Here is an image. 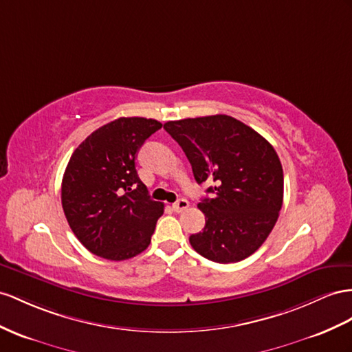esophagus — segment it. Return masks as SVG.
<instances>
[{
	"label": "esophagus",
	"mask_w": 352,
	"mask_h": 352,
	"mask_svg": "<svg viewBox=\"0 0 352 352\" xmlns=\"http://www.w3.org/2000/svg\"><path fill=\"white\" fill-rule=\"evenodd\" d=\"M188 206H190V204H188V201L187 199H179V201H177L174 205H173V210L175 211V212H183V211H186Z\"/></svg>",
	"instance_id": "esophagus-1"
}]
</instances>
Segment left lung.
Wrapping results in <instances>:
<instances>
[{
  "mask_svg": "<svg viewBox=\"0 0 352 352\" xmlns=\"http://www.w3.org/2000/svg\"><path fill=\"white\" fill-rule=\"evenodd\" d=\"M165 131L183 148L199 184L214 183L197 205L205 228L188 241L217 263L247 258L278 220L284 197L283 166L275 148L254 129L226 114L166 122Z\"/></svg>",
  "mask_w": 352,
  "mask_h": 352,
  "instance_id": "8db88e82",
  "label": "left lung"
}]
</instances>
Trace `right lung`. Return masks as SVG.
<instances>
[{
	"label": "right lung",
	"mask_w": 352,
	"mask_h": 352,
	"mask_svg": "<svg viewBox=\"0 0 352 352\" xmlns=\"http://www.w3.org/2000/svg\"><path fill=\"white\" fill-rule=\"evenodd\" d=\"M160 128L155 119L120 117L74 150L60 199L71 230L90 253L120 262L148 247L164 204L150 197L135 159L144 141Z\"/></svg>",
	"instance_id": "1"
}]
</instances>
